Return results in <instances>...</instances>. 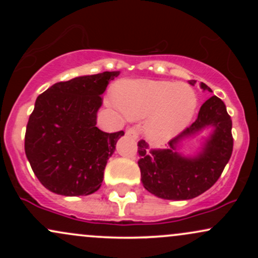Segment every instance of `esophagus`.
Masks as SVG:
<instances>
[{
    "label": "esophagus",
    "mask_w": 258,
    "mask_h": 258,
    "mask_svg": "<svg viewBox=\"0 0 258 258\" xmlns=\"http://www.w3.org/2000/svg\"><path fill=\"white\" fill-rule=\"evenodd\" d=\"M126 135L131 136L133 138H138V135H139V128L137 126H132V127H128V128L126 130Z\"/></svg>",
    "instance_id": "esophagus-1"
}]
</instances>
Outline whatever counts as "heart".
<instances>
[{"label":"heart","mask_w":258,"mask_h":258,"mask_svg":"<svg viewBox=\"0 0 258 258\" xmlns=\"http://www.w3.org/2000/svg\"><path fill=\"white\" fill-rule=\"evenodd\" d=\"M112 97L128 119H146V132L158 142L168 141L185 128L197 109V96L189 86L152 80H121Z\"/></svg>","instance_id":"obj_1"}]
</instances>
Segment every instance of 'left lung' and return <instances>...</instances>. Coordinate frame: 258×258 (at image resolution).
Here are the masks:
<instances>
[{
	"label": "left lung",
	"mask_w": 258,
	"mask_h": 258,
	"mask_svg": "<svg viewBox=\"0 0 258 258\" xmlns=\"http://www.w3.org/2000/svg\"><path fill=\"white\" fill-rule=\"evenodd\" d=\"M195 80L189 84L195 85ZM201 88L212 92L205 84ZM214 133L197 158H184L175 152L176 143L205 126ZM170 149H148L146 141L138 142V166L142 183L149 193L166 200H189L205 193L220 178L233 152L232 119L224 103L212 96L201 105L198 119L168 142Z\"/></svg>",
	"instance_id": "1"
}]
</instances>
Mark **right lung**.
<instances>
[{"instance_id": "obj_1", "label": "right lung", "mask_w": 258, "mask_h": 258, "mask_svg": "<svg viewBox=\"0 0 258 258\" xmlns=\"http://www.w3.org/2000/svg\"><path fill=\"white\" fill-rule=\"evenodd\" d=\"M120 72L60 81L41 93L29 117L25 154L44 188L65 197L90 195L102 185L108 159L123 131L97 123L106 86Z\"/></svg>"}]
</instances>
